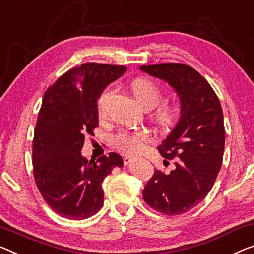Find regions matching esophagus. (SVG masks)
Returning <instances> with one entry per match:
<instances>
[{"instance_id":"obj_1","label":"esophagus","mask_w":254,"mask_h":254,"mask_svg":"<svg viewBox=\"0 0 254 254\" xmlns=\"http://www.w3.org/2000/svg\"><path fill=\"white\" fill-rule=\"evenodd\" d=\"M132 161V157H130V156H124L123 157V162H124V165H127L128 163H130V162Z\"/></svg>"}]
</instances>
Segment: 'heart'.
Returning a JSON list of instances; mask_svg holds the SVG:
<instances>
[{
    "instance_id": "1",
    "label": "heart",
    "mask_w": 254,
    "mask_h": 254,
    "mask_svg": "<svg viewBox=\"0 0 254 254\" xmlns=\"http://www.w3.org/2000/svg\"><path fill=\"white\" fill-rule=\"evenodd\" d=\"M131 88L137 100L146 108L156 106L163 97V90L158 85V83L149 77L135 78L131 83ZM113 93H114V86L108 85L98 97L97 112L100 116H103L106 113L107 101ZM179 109L170 104L161 105L154 113L155 122L163 131H170L175 127L179 121ZM148 139V133L145 131L121 130L114 135L113 141L117 148L122 150L123 153L134 154L140 150L142 143Z\"/></svg>"
}]
</instances>
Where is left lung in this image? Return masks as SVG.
<instances>
[{
    "instance_id": "8db88e82",
    "label": "left lung",
    "mask_w": 254,
    "mask_h": 254,
    "mask_svg": "<svg viewBox=\"0 0 254 254\" xmlns=\"http://www.w3.org/2000/svg\"><path fill=\"white\" fill-rule=\"evenodd\" d=\"M151 76L169 82L181 101L175 130L157 147L176 169L154 175L142 190L143 200L166 215L186 213L206 197L220 171L225 149L224 114L214 90L194 68L178 63L141 66Z\"/></svg>"
}]
</instances>
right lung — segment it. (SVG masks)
I'll use <instances>...</instances> for the list:
<instances>
[{
    "label": "right lung",
    "mask_w": 254,
    "mask_h": 254,
    "mask_svg": "<svg viewBox=\"0 0 254 254\" xmlns=\"http://www.w3.org/2000/svg\"><path fill=\"white\" fill-rule=\"evenodd\" d=\"M126 66L85 63L63 74L45 91L33 139V172L43 199L64 218L92 217L104 204L103 181L119 154L90 161L81 150L98 123L97 99Z\"/></svg>",
    "instance_id": "add662e5"
}]
</instances>
